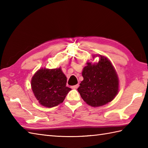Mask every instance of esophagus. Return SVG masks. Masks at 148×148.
I'll return each mask as SVG.
<instances>
[{
	"instance_id": "esophagus-1",
	"label": "esophagus",
	"mask_w": 148,
	"mask_h": 148,
	"mask_svg": "<svg viewBox=\"0 0 148 148\" xmlns=\"http://www.w3.org/2000/svg\"><path fill=\"white\" fill-rule=\"evenodd\" d=\"M79 84H76V85H74V86H71V88L72 89H76V88H77L78 87H79Z\"/></svg>"
}]
</instances>
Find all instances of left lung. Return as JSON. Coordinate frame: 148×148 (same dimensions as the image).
Masks as SVG:
<instances>
[{
	"mask_svg": "<svg viewBox=\"0 0 148 148\" xmlns=\"http://www.w3.org/2000/svg\"><path fill=\"white\" fill-rule=\"evenodd\" d=\"M83 81L77 91L88 104L92 107L105 105L112 101L118 92V79L109 60L100 56L97 64L87 63L82 72Z\"/></svg>",
	"mask_w": 148,
	"mask_h": 148,
	"instance_id": "left-lung-1",
	"label": "left lung"
}]
</instances>
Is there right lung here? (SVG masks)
<instances>
[{"instance_id": "right-lung-1", "label": "right lung", "mask_w": 148, "mask_h": 148, "mask_svg": "<svg viewBox=\"0 0 148 148\" xmlns=\"http://www.w3.org/2000/svg\"><path fill=\"white\" fill-rule=\"evenodd\" d=\"M67 77L61 69H40L34 74L31 86L40 104L48 108L64 101L71 89L66 86Z\"/></svg>"}]
</instances>
